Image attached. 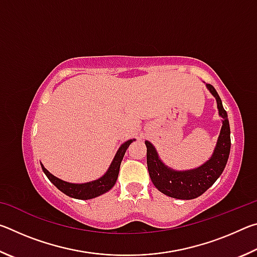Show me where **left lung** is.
Listing matches in <instances>:
<instances>
[{
  "label": "left lung",
  "instance_id": "obj_1",
  "mask_svg": "<svg viewBox=\"0 0 257 257\" xmlns=\"http://www.w3.org/2000/svg\"><path fill=\"white\" fill-rule=\"evenodd\" d=\"M206 86L213 96L216 98L219 114L223 119L214 153L206 163L194 170H171L170 168L161 162L153 145L150 142H145L147 147V168H149L151 180L161 193L173 198L193 199L201 196L221 176L229 158L231 141H230V125L227 111L223 108L222 102L214 87L211 84H207Z\"/></svg>",
  "mask_w": 257,
  "mask_h": 257
}]
</instances>
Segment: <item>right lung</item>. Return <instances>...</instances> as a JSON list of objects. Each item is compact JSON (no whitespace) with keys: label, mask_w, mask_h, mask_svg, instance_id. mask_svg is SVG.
Segmentation results:
<instances>
[{"label":"right lung","mask_w":257,"mask_h":257,"mask_svg":"<svg viewBox=\"0 0 257 257\" xmlns=\"http://www.w3.org/2000/svg\"><path fill=\"white\" fill-rule=\"evenodd\" d=\"M132 143L133 139H129V141L125 142L124 144L121 145L105 175L97 180L87 182V184H70V182L63 181L59 179V178L54 177L52 173L47 171L43 165L42 169L52 184H53L59 190L62 191V193L68 195V196L77 199H90L97 197L99 195L106 193L107 190H110L112 187L114 186L116 179H118L121 161H122L125 151H127Z\"/></svg>","instance_id":"obj_1"}]
</instances>
